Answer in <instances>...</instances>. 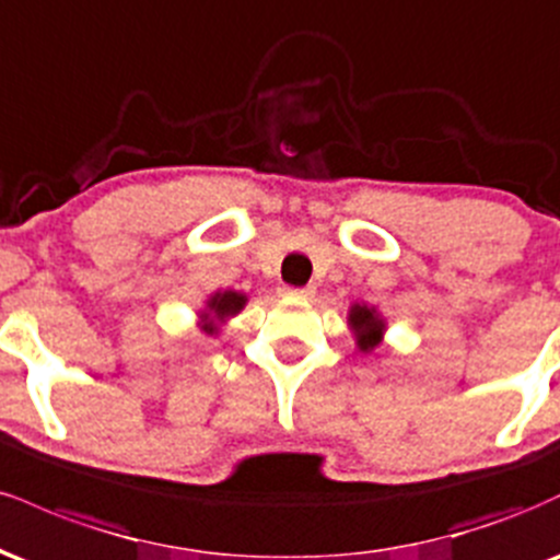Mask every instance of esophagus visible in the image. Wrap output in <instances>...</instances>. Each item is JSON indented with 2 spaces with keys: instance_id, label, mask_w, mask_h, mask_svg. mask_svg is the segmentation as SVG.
Instances as JSON below:
<instances>
[{
  "instance_id": "1",
  "label": "esophagus",
  "mask_w": 560,
  "mask_h": 560,
  "mask_svg": "<svg viewBox=\"0 0 560 560\" xmlns=\"http://www.w3.org/2000/svg\"><path fill=\"white\" fill-rule=\"evenodd\" d=\"M284 292H287V294H292V298H300V300H311L313 294H316V287H287Z\"/></svg>"
}]
</instances>
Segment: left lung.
I'll return each instance as SVG.
<instances>
[{"mask_svg":"<svg viewBox=\"0 0 560 560\" xmlns=\"http://www.w3.org/2000/svg\"><path fill=\"white\" fill-rule=\"evenodd\" d=\"M350 324L358 334V347H361L363 352L374 350L384 329V324L374 316V311H369L365 305H355L350 313Z\"/></svg>","mask_w":560,"mask_h":560,"instance_id":"left-lung-1","label":"left lung"}]
</instances>
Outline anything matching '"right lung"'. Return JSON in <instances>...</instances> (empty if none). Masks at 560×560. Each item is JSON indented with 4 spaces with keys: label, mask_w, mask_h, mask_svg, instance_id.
Instances as JSON below:
<instances>
[{
    "label": "right lung",
    "mask_w": 560,
    "mask_h": 560,
    "mask_svg": "<svg viewBox=\"0 0 560 560\" xmlns=\"http://www.w3.org/2000/svg\"><path fill=\"white\" fill-rule=\"evenodd\" d=\"M244 302H247V298L240 292H223V294H215V298L208 302V307L215 313V318H226V316H234V313H240ZM205 331H213V326H205Z\"/></svg>",
    "instance_id": "add662e5"
}]
</instances>
